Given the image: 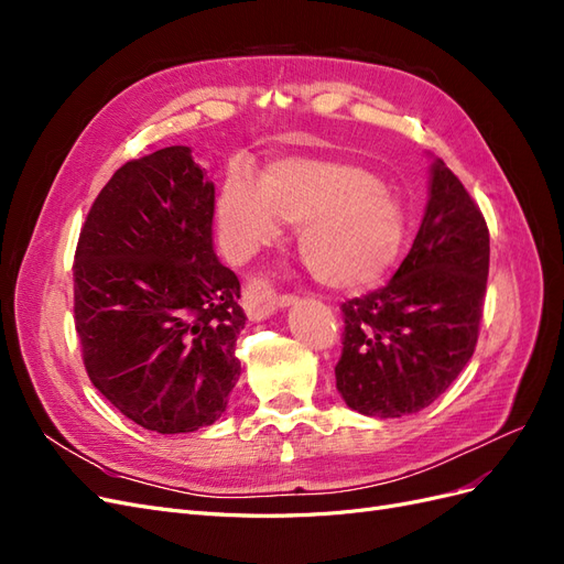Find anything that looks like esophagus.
Segmentation results:
<instances>
[{"label":"esophagus","instance_id":"1","mask_svg":"<svg viewBox=\"0 0 564 564\" xmlns=\"http://www.w3.org/2000/svg\"><path fill=\"white\" fill-rule=\"evenodd\" d=\"M292 301H294L292 296L278 299L275 294H272L263 278H251L245 286V294H242V305H245L249 319H265L272 311H278L280 305H289Z\"/></svg>","mask_w":564,"mask_h":564}]
</instances>
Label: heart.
<instances>
[{
	"instance_id": "b5f03b06",
	"label": "heart",
	"mask_w": 564,
	"mask_h": 564,
	"mask_svg": "<svg viewBox=\"0 0 564 564\" xmlns=\"http://www.w3.org/2000/svg\"><path fill=\"white\" fill-rule=\"evenodd\" d=\"M216 212L235 261L278 242V219L299 228L303 263L334 289H357L381 278L404 240L398 197L346 162L286 160L270 166L261 185L232 174L220 187Z\"/></svg>"
}]
</instances>
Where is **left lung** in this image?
Here are the masks:
<instances>
[{"instance_id":"obj_1","label":"left lung","mask_w":564,"mask_h":564,"mask_svg":"<svg viewBox=\"0 0 564 564\" xmlns=\"http://www.w3.org/2000/svg\"><path fill=\"white\" fill-rule=\"evenodd\" d=\"M416 240L392 280L340 305L336 388L355 412L400 419L435 402L475 352L489 275L480 207L442 160Z\"/></svg>"}]
</instances>
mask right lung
Masks as SVG:
<instances>
[{"instance_id":"add662e5","label":"right lung","mask_w":564,"mask_h":564,"mask_svg":"<svg viewBox=\"0 0 564 564\" xmlns=\"http://www.w3.org/2000/svg\"><path fill=\"white\" fill-rule=\"evenodd\" d=\"M214 183L191 148L122 164L94 199L75 249V329L91 383L162 435L226 412L240 379V280L212 242Z\"/></svg>"}]
</instances>
